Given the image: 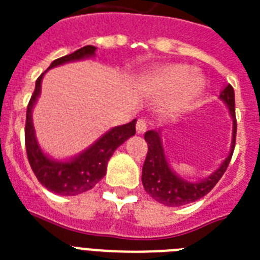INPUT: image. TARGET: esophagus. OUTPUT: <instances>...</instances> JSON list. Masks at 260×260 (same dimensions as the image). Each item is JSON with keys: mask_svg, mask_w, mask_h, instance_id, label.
Returning a JSON list of instances; mask_svg holds the SVG:
<instances>
[{"mask_svg": "<svg viewBox=\"0 0 260 260\" xmlns=\"http://www.w3.org/2000/svg\"><path fill=\"white\" fill-rule=\"evenodd\" d=\"M148 128V124L144 118H139L138 122H136V132L138 134H144Z\"/></svg>", "mask_w": 260, "mask_h": 260, "instance_id": "esophagus-1", "label": "esophagus"}]
</instances>
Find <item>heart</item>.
<instances>
[{"instance_id":"b5f03b06","label":"heart","mask_w":260,"mask_h":260,"mask_svg":"<svg viewBox=\"0 0 260 260\" xmlns=\"http://www.w3.org/2000/svg\"><path fill=\"white\" fill-rule=\"evenodd\" d=\"M191 74L193 70L189 66L174 64L147 77L144 83L151 93L173 94L169 101L170 109L183 110L193 105L205 85L201 75Z\"/></svg>"}]
</instances>
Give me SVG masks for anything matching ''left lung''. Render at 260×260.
Instances as JSON below:
<instances>
[{"instance_id":"1","label":"left lung","mask_w":260,"mask_h":260,"mask_svg":"<svg viewBox=\"0 0 260 260\" xmlns=\"http://www.w3.org/2000/svg\"><path fill=\"white\" fill-rule=\"evenodd\" d=\"M220 100L228 106L231 118L234 122L231 151L217 170L213 171L209 177L204 178L201 181L190 182L189 179H185L181 175H178L171 169L166 154H165L160 129L146 132L144 139L148 144V152H147V158L143 165L142 182L144 190L154 198L155 201L160 202L166 206H182L197 201L209 193L216 186V183L220 181V178L224 175L226 167L231 162L232 154H234L236 126H238L236 114H235V91L230 83L221 90Z\"/></svg>"}]
</instances>
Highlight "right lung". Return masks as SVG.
I'll use <instances>...</instances> for the list:
<instances>
[{"instance_id": "obj_1", "label": "right lung", "mask_w": 260, "mask_h": 260, "mask_svg": "<svg viewBox=\"0 0 260 260\" xmlns=\"http://www.w3.org/2000/svg\"><path fill=\"white\" fill-rule=\"evenodd\" d=\"M95 50L97 48L94 46L82 47L74 51L73 54L55 59L48 67V70L64 63L91 58L95 55ZM48 70L44 71L36 81L35 91L26 108V155L35 175L44 187L59 196H77L94 187L105 177L106 165L109 162L110 156L126 139L136 134V128H135L136 120L109 129L98 140H95L89 148L82 151L81 154L75 155L74 158L67 160H56L50 158L43 152L39 146L38 139L35 135L34 122H32V109L40 95L43 77Z\"/></svg>"}]
</instances>
